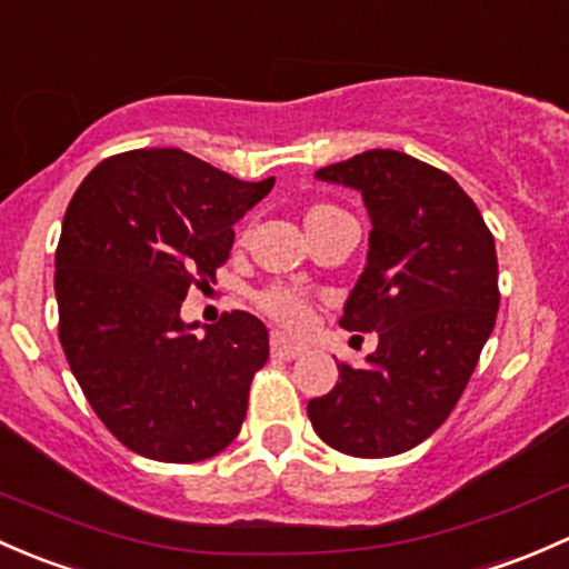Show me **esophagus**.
I'll return each instance as SVG.
<instances>
[{"label":"esophagus","mask_w":569,"mask_h":569,"mask_svg":"<svg viewBox=\"0 0 569 569\" xmlns=\"http://www.w3.org/2000/svg\"><path fill=\"white\" fill-rule=\"evenodd\" d=\"M303 345L290 342V339L282 337V333H271V356L273 359H282V361H292L303 353Z\"/></svg>","instance_id":"1"}]
</instances>
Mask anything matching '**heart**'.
<instances>
[{
  "label": "heart",
  "instance_id": "obj_1",
  "mask_svg": "<svg viewBox=\"0 0 569 569\" xmlns=\"http://www.w3.org/2000/svg\"><path fill=\"white\" fill-rule=\"evenodd\" d=\"M333 216H342V210L333 208V204H312L303 213V227L309 232L323 224V221L333 219ZM254 303L268 320L282 326L284 331H303L309 326V318H312V301L301 290L287 284L266 287V290L257 292Z\"/></svg>",
  "mask_w": 569,
  "mask_h": 569
}]
</instances>
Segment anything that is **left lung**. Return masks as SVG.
Instances as JSON below:
<instances>
[{"label":"left lung","instance_id":"obj_1","mask_svg":"<svg viewBox=\"0 0 569 569\" xmlns=\"http://www.w3.org/2000/svg\"><path fill=\"white\" fill-rule=\"evenodd\" d=\"M359 189L372 219L365 273L339 326L378 331L365 367L309 400L315 432L353 458H391L455 411L499 312L493 232L443 169L397 150H367L318 169Z\"/></svg>","mask_w":569,"mask_h":569}]
</instances>
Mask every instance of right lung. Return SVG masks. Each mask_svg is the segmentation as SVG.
Masks as SVG:
<instances>
[{
	"mask_svg": "<svg viewBox=\"0 0 569 569\" xmlns=\"http://www.w3.org/2000/svg\"><path fill=\"white\" fill-rule=\"evenodd\" d=\"M271 186L142 148L98 163L70 199L54 257L60 342L92 411L142 458L208 460L241 432L266 326L236 309L197 337L180 307L230 260L232 224Z\"/></svg>",
	"mask_w": 569,
	"mask_h": 569,
	"instance_id": "obj_1",
	"label": "right lung"
}]
</instances>
